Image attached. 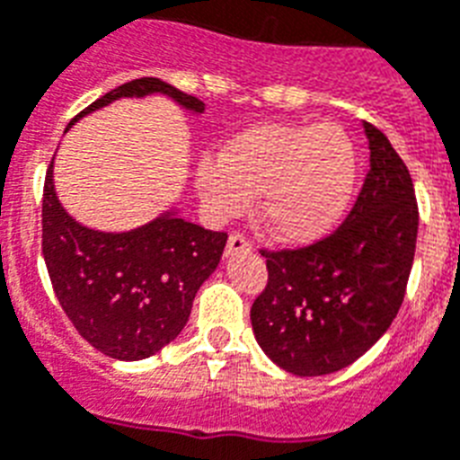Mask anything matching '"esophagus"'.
I'll return each instance as SVG.
<instances>
[{
    "mask_svg": "<svg viewBox=\"0 0 460 460\" xmlns=\"http://www.w3.org/2000/svg\"><path fill=\"white\" fill-rule=\"evenodd\" d=\"M239 252H252V242H249L242 233H233L230 237H227L226 256H233V253H239Z\"/></svg>",
    "mask_w": 460,
    "mask_h": 460,
    "instance_id": "obj_1",
    "label": "esophagus"
}]
</instances>
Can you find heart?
Wrapping results in <instances>:
<instances>
[{
  "mask_svg": "<svg viewBox=\"0 0 460 460\" xmlns=\"http://www.w3.org/2000/svg\"><path fill=\"white\" fill-rule=\"evenodd\" d=\"M358 183V153L333 121L253 124L197 166L214 218H233L261 195V218L282 242H313L343 218Z\"/></svg>",
  "mask_w": 460,
  "mask_h": 460,
  "instance_id": "heart-1",
  "label": "heart"
}]
</instances>
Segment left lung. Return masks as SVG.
Here are the masks:
<instances>
[{"instance_id": "left-lung-1", "label": "left lung", "mask_w": 460, "mask_h": 460, "mask_svg": "<svg viewBox=\"0 0 460 460\" xmlns=\"http://www.w3.org/2000/svg\"><path fill=\"white\" fill-rule=\"evenodd\" d=\"M371 169L332 234L268 252V284L252 305L265 355L294 376L343 369L397 317L411 272L419 204L407 164L381 128L364 121Z\"/></svg>"}]
</instances>
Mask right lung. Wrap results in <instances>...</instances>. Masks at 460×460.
Returning <instances> with one entry per match:
<instances>
[{"instance_id":"add662e5","label":"right lung","mask_w":460,"mask_h":460,"mask_svg":"<svg viewBox=\"0 0 460 460\" xmlns=\"http://www.w3.org/2000/svg\"><path fill=\"white\" fill-rule=\"evenodd\" d=\"M164 93L204 112V102L157 77L131 79L93 101L79 117L117 98ZM227 233L204 230L176 214L131 233H98L79 226L53 190V162L41 199V253L53 291L75 329L112 359L136 362L176 339L197 291L226 249Z\"/></svg>"}]
</instances>
